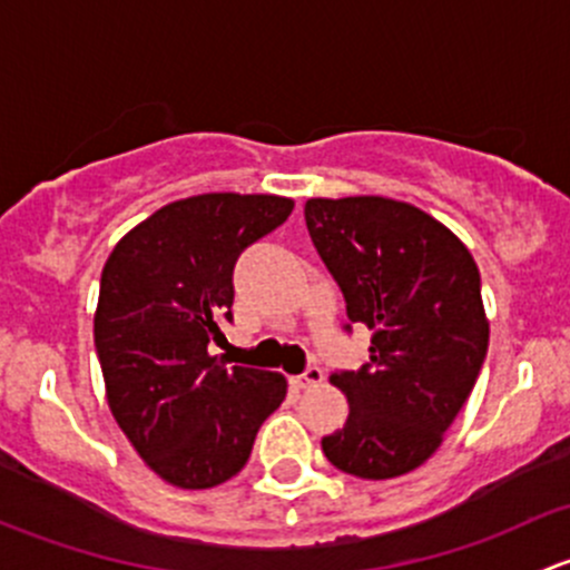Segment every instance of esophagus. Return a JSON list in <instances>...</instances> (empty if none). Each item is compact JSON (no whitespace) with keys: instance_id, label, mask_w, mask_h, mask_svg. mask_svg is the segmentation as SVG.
<instances>
[{"instance_id":"1","label":"esophagus","mask_w":570,"mask_h":570,"mask_svg":"<svg viewBox=\"0 0 570 570\" xmlns=\"http://www.w3.org/2000/svg\"><path fill=\"white\" fill-rule=\"evenodd\" d=\"M322 381H325V372H322L320 366H308L303 375L292 377V383H295L297 389H314V386H320Z\"/></svg>"}]
</instances>
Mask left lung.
Instances as JSON below:
<instances>
[{
    "label": "left lung",
    "mask_w": 570,
    "mask_h": 570,
    "mask_svg": "<svg viewBox=\"0 0 570 570\" xmlns=\"http://www.w3.org/2000/svg\"><path fill=\"white\" fill-rule=\"evenodd\" d=\"M303 215L350 322L372 331L370 364L331 375L350 416L322 452L361 480L407 474L439 450L485 361L480 269L444 223L405 200L308 198Z\"/></svg>",
    "instance_id": "obj_1"
}]
</instances>
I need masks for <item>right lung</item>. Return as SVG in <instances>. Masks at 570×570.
Masks as SVG:
<instances>
[{"label": "right lung", "instance_id": "add662e5", "mask_svg": "<svg viewBox=\"0 0 570 570\" xmlns=\"http://www.w3.org/2000/svg\"><path fill=\"white\" fill-rule=\"evenodd\" d=\"M292 209L281 195L174 200L120 237L101 269L94 336L109 411L148 469L184 491L232 480L286 396L281 372L226 366L209 342L232 322L237 256Z\"/></svg>", "mask_w": 570, "mask_h": 570}]
</instances>
